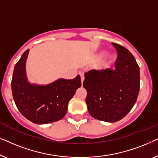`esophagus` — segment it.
<instances>
[{
    "label": "esophagus",
    "instance_id": "esophagus-1",
    "mask_svg": "<svg viewBox=\"0 0 158 158\" xmlns=\"http://www.w3.org/2000/svg\"><path fill=\"white\" fill-rule=\"evenodd\" d=\"M80 75H81V83H82V84H83V81H84V75H83V73H80Z\"/></svg>",
    "mask_w": 158,
    "mask_h": 158
}]
</instances>
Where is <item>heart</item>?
Segmentation results:
<instances>
[{
    "mask_svg": "<svg viewBox=\"0 0 158 158\" xmlns=\"http://www.w3.org/2000/svg\"><path fill=\"white\" fill-rule=\"evenodd\" d=\"M103 54H104V53H101L100 55H98V59H101V58L103 57ZM114 60V55H110L109 58H108V59L106 60V61L103 62L102 64H101V68L102 69V70H106V69L109 68L110 67H111V64L113 63Z\"/></svg>",
    "mask_w": 158,
    "mask_h": 158,
    "instance_id": "1",
    "label": "heart"
}]
</instances>
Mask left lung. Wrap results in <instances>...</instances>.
Returning <instances> with one entry per match:
<instances>
[{
    "mask_svg": "<svg viewBox=\"0 0 158 158\" xmlns=\"http://www.w3.org/2000/svg\"><path fill=\"white\" fill-rule=\"evenodd\" d=\"M117 51L115 70H91L85 73V102L94 118L118 122L127 116L137 101L140 87L139 68L130 52L112 43Z\"/></svg>",
    "mask_w": 158,
    "mask_h": 158,
    "instance_id": "8db88e82",
    "label": "left lung"
}]
</instances>
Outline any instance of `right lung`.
Returning a JSON list of instances; mask_svg holds the SVG:
<instances>
[{
    "instance_id": "obj_1",
    "label": "right lung",
    "mask_w": 158,
    "mask_h": 158,
    "mask_svg": "<svg viewBox=\"0 0 158 158\" xmlns=\"http://www.w3.org/2000/svg\"><path fill=\"white\" fill-rule=\"evenodd\" d=\"M29 49L15 65L11 81L13 98L22 115L37 124L57 122L64 117L68 103L81 86L80 75L72 80L60 78L46 85L31 84L26 75Z\"/></svg>"
}]
</instances>
